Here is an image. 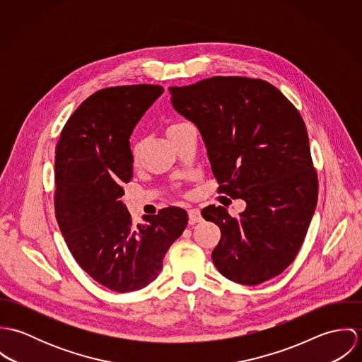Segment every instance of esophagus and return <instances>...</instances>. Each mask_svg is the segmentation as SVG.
I'll list each match as a JSON object with an SVG mask.
<instances>
[{
    "label": "esophagus",
    "mask_w": 362,
    "mask_h": 362,
    "mask_svg": "<svg viewBox=\"0 0 362 362\" xmlns=\"http://www.w3.org/2000/svg\"><path fill=\"white\" fill-rule=\"evenodd\" d=\"M188 217H189V223H191V224L199 223V221L202 220V216H201L199 209H195V207H192V209L188 210Z\"/></svg>",
    "instance_id": "1"
}]
</instances>
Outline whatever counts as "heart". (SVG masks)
I'll list each match as a JSON object with an SVG mask.
<instances>
[{"mask_svg":"<svg viewBox=\"0 0 362 362\" xmlns=\"http://www.w3.org/2000/svg\"><path fill=\"white\" fill-rule=\"evenodd\" d=\"M180 124H182V122H174V124H171V125L167 128V131H170L171 128H174V127H177V125H180Z\"/></svg>","mask_w":362,"mask_h":362,"instance_id":"1","label":"heart"}]
</instances>
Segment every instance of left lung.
Wrapping results in <instances>:
<instances>
[{"mask_svg":"<svg viewBox=\"0 0 362 362\" xmlns=\"http://www.w3.org/2000/svg\"><path fill=\"white\" fill-rule=\"evenodd\" d=\"M168 90L174 108L202 134L217 192L247 202L238 217L223 206L202 209L221 231L214 266L247 286L279 276L297 257L317 201L300 111L259 78L211 76Z\"/></svg>","mask_w":362,"mask_h":362,"instance_id":"1","label":"left lung"}]
</instances>
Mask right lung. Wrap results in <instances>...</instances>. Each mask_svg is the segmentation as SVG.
Instances as JSON below:
<instances>
[{
  "instance_id": "obj_1",
  "label": "right lung",
  "mask_w": 362,
  "mask_h": 362,
  "mask_svg": "<svg viewBox=\"0 0 362 362\" xmlns=\"http://www.w3.org/2000/svg\"><path fill=\"white\" fill-rule=\"evenodd\" d=\"M163 93L160 85L98 90L65 122L55 148V217L78 264L105 288L136 291L158 276L188 214L177 206L144 216L135 226L122 204L132 177L129 136Z\"/></svg>"
}]
</instances>
